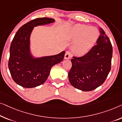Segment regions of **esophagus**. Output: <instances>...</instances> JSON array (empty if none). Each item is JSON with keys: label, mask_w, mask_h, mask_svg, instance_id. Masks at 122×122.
<instances>
[{"label": "esophagus", "mask_w": 122, "mask_h": 122, "mask_svg": "<svg viewBox=\"0 0 122 122\" xmlns=\"http://www.w3.org/2000/svg\"><path fill=\"white\" fill-rule=\"evenodd\" d=\"M71 58V54L69 51H66L65 55V59H69Z\"/></svg>", "instance_id": "34e87169"}]
</instances>
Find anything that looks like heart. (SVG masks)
<instances>
[{"mask_svg": "<svg viewBox=\"0 0 122 122\" xmlns=\"http://www.w3.org/2000/svg\"><path fill=\"white\" fill-rule=\"evenodd\" d=\"M99 35V30L96 27L76 25L69 34V38L76 41L72 48L73 51L77 55H84L95 45Z\"/></svg>", "mask_w": 122, "mask_h": 122, "instance_id": "obj_1", "label": "heart"}]
</instances>
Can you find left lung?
Segmentation results:
<instances>
[{"label":"left lung","mask_w":122,"mask_h":122,"mask_svg":"<svg viewBox=\"0 0 122 122\" xmlns=\"http://www.w3.org/2000/svg\"><path fill=\"white\" fill-rule=\"evenodd\" d=\"M89 51L82 56H73L68 78L73 86L82 91L93 90L104 83L111 68L112 44L102 28Z\"/></svg>","instance_id":"8db88e82"}]
</instances>
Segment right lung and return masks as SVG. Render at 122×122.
<instances>
[{
	"instance_id": "add662e5",
	"label": "right lung",
	"mask_w": 122,
	"mask_h": 122,
	"mask_svg": "<svg viewBox=\"0 0 122 122\" xmlns=\"http://www.w3.org/2000/svg\"><path fill=\"white\" fill-rule=\"evenodd\" d=\"M53 19L38 18L19 28L10 48L8 67L12 79L26 88H34L46 81L51 67L63 60L65 51L57 55L33 59L30 52V36L34 27L54 22Z\"/></svg>"
}]
</instances>
